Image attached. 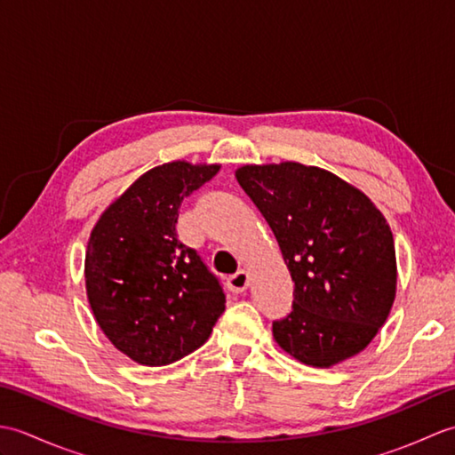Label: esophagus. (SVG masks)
Returning <instances> with one entry per match:
<instances>
[{
  "label": "esophagus",
  "instance_id": "esophagus-1",
  "mask_svg": "<svg viewBox=\"0 0 455 455\" xmlns=\"http://www.w3.org/2000/svg\"><path fill=\"white\" fill-rule=\"evenodd\" d=\"M227 285H228V289H230V291H233V293H243V291H246L248 285H250V275H248L246 269H238V272H236L235 275H230V277L227 279Z\"/></svg>",
  "mask_w": 455,
  "mask_h": 455
}]
</instances>
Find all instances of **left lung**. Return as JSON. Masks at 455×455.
<instances>
[{
	"instance_id": "left-lung-1",
	"label": "left lung",
	"mask_w": 455,
	"mask_h": 455,
	"mask_svg": "<svg viewBox=\"0 0 455 455\" xmlns=\"http://www.w3.org/2000/svg\"><path fill=\"white\" fill-rule=\"evenodd\" d=\"M267 220L295 282L293 311L274 323L282 350L332 367L365 350L397 293V258L387 219L332 172L299 162L236 170Z\"/></svg>"
}]
</instances>
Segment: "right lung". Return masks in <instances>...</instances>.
<instances>
[{
	"label": "right lung",
	"mask_w": 455,
	"mask_h": 455,
	"mask_svg": "<svg viewBox=\"0 0 455 455\" xmlns=\"http://www.w3.org/2000/svg\"><path fill=\"white\" fill-rule=\"evenodd\" d=\"M219 168L176 160L148 170L90 235L84 272L93 316L140 365H168L197 350L225 311L219 279L176 235L183 197Z\"/></svg>",
	"instance_id": "1"
}]
</instances>
